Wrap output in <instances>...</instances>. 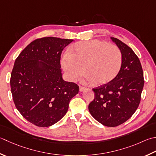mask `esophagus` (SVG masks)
Listing matches in <instances>:
<instances>
[{"label":"esophagus","mask_w":156,"mask_h":156,"mask_svg":"<svg viewBox=\"0 0 156 156\" xmlns=\"http://www.w3.org/2000/svg\"><path fill=\"white\" fill-rule=\"evenodd\" d=\"M87 89V88L86 87H82V86H80L79 87V90H80V91H84V90H85Z\"/></svg>","instance_id":"1"}]
</instances>
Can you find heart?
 Here are the masks:
<instances>
[{
    "label": "heart",
    "instance_id": "b5f03b06",
    "mask_svg": "<svg viewBox=\"0 0 156 156\" xmlns=\"http://www.w3.org/2000/svg\"><path fill=\"white\" fill-rule=\"evenodd\" d=\"M122 53L120 48L99 40L78 42L63 55L61 64L69 80L84 74L88 82L96 85L108 84L120 72Z\"/></svg>",
    "mask_w": 156,
    "mask_h": 156
}]
</instances>
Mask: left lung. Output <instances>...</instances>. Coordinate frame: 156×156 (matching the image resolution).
<instances>
[{
    "label": "left lung",
    "instance_id": "8db88e82",
    "mask_svg": "<svg viewBox=\"0 0 156 156\" xmlns=\"http://www.w3.org/2000/svg\"><path fill=\"white\" fill-rule=\"evenodd\" d=\"M111 39L122 53L121 68L111 82L93 88L94 98L88 110L101 124L115 127L129 120L138 108L144 78L141 62L132 48L116 38Z\"/></svg>",
    "mask_w": 156,
    "mask_h": 156
}]
</instances>
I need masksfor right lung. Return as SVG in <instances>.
<instances>
[{"label": "right lung", "mask_w": 156, "mask_h": 156, "mask_svg": "<svg viewBox=\"0 0 156 156\" xmlns=\"http://www.w3.org/2000/svg\"><path fill=\"white\" fill-rule=\"evenodd\" d=\"M72 41L38 38L15 59L10 80L13 101L22 116L36 126L48 127L57 123L78 93V84L64 81L61 69L62 52Z\"/></svg>", "instance_id": "right-lung-1"}]
</instances>
